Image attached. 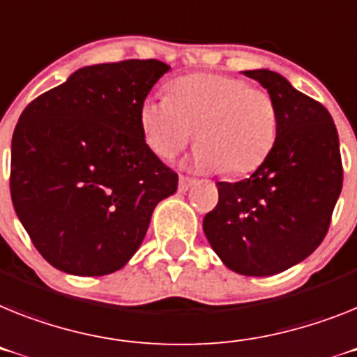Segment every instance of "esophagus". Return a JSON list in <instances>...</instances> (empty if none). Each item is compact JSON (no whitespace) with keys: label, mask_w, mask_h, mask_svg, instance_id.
I'll use <instances>...</instances> for the list:
<instances>
[{"label":"esophagus","mask_w":357,"mask_h":357,"mask_svg":"<svg viewBox=\"0 0 357 357\" xmlns=\"http://www.w3.org/2000/svg\"><path fill=\"white\" fill-rule=\"evenodd\" d=\"M196 183L192 178H188V176H179V192H187L188 188L192 187Z\"/></svg>","instance_id":"obj_1"}]
</instances>
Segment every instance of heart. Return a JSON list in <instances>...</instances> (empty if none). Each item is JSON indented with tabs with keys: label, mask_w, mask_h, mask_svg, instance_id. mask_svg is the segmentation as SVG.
I'll list each match as a JSON object with an SVG mask.
<instances>
[{
	"label": "heart",
	"mask_w": 357,
	"mask_h": 357,
	"mask_svg": "<svg viewBox=\"0 0 357 357\" xmlns=\"http://www.w3.org/2000/svg\"><path fill=\"white\" fill-rule=\"evenodd\" d=\"M167 94L145 96L137 109L143 139L161 160L183 151L194 130L202 143L194 165L202 170L245 176L274 151L280 110L265 89L229 74L194 72L169 82Z\"/></svg>",
	"instance_id": "heart-1"
}]
</instances>
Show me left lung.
Wrapping results in <instances>:
<instances>
[{"mask_svg":"<svg viewBox=\"0 0 357 357\" xmlns=\"http://www.w3.org/2000/svg\"><path fill=\"white\" fill-rule=\"evenodd\" d=\"M243 74L274 98L278 142L250 178L215 183L220 202L205 215L203 230L230 271L272 275L303 261L326 236L343 187L340 137L328 110L281 74Z\"/></svg>","mask_w":357,"mask_h":357,"instance_id":"obj_1","label":"left lung"}]
</instances>
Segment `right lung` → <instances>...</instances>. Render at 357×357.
I'll list each match as a JSON object with an SVG mask.
<instances>
[{
	"mask_svg": "<svg viewBox=\"0 0 357 357\" xmlns=\"http://www.w3.org/2000/svg\"><path fill=\"white\" fill-rule=\"evenodd\" d=\"M125 59L76 70L21 112L10 196L38 252L74 275L119 271L136 254L178 174L146 146L137 109L169 70Z\"/></svg>",
	"mask_w": 357,
	"mask_h": 357,
	"instance_id": "right-lung-1",
	"label": "right lung"
}]
</instances>
